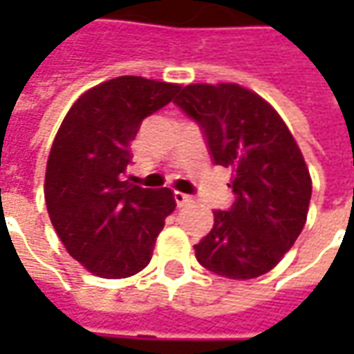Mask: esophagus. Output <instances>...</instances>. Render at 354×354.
Segmentation results:
<instances>
[{
  "label": "esophagus",
  "instance_id": "obj_1",
  "mask_svg": "<svg viewBox=\"0 0 354 354\" xmlns=\"http://www.w3.org/2000/svg\"><path fill=\"white\" fill-rule=\"evenodd\" d=\"M175 203H177L179 207H185V205L191 203V197H189V195H183V193H175Z\"/></svg>",
  "mask_w": 354,
  "mask_h": 354
}]
</instances>
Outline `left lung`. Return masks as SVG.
<instances>
[{
	"instance_id": "8db88e82",
	"label": "left lung",
	"mask_w": 354,
	"mask_h": 354,
	"mask_svg": "<svg viewBox=\"0 0 354 354\" xmlns=\"http://www.w3.org/2000/svg\"><path fill=\"white\" fill-rule=\"evenodd\" d=\"M205 136L212 161L232 169L234 203L214 211L195 244L198 264L230 279L270 272L301 234L311 198L304 156L278 112L238 84H189L173 100Z\"/></svg>"
}]
</instances>
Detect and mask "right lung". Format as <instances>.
I'll list each match as a JSON object with an SVG mask.
<instances>
[{"label":"right lung","instance_id":"1","mask_svg":"<svg viewBox=\"0 0 354 354\" xmlns=\"http://www.w3.org/2000/svg\"><path fill=\"white\" fill-rule=\"evenodd\" d=\"M175 92L177 84L118 76L84 92L57 131L45 175L48 216L68 254L100 278L142 272L175 211L167 187L124 179L129 142Z\"/></svg>","mask_w":354,"mask_h":354}]
</instances>
